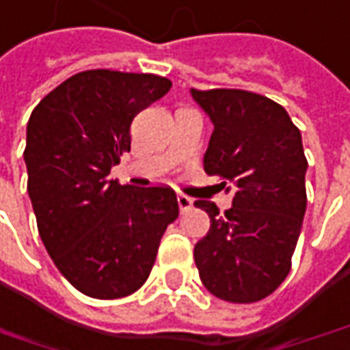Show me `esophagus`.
I'll return each instance as SVG.
<instances>
[{"instance_id":"34e87169","label":"esophagus","mask_w":350,"mask_h":350,"mask_svg":"<svg viewBox=\"0 0 350 350\" xmlns=\"http://www.w3.org/2000/svg\"><path fill=\"white\" fill-rule=\"evenodd\" d=\"M191 205H193V201H191L187 195H178V206H180V211H182V213L189 211Z\"/></svg>"}]
</instances>
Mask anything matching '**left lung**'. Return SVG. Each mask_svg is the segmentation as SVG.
Returning <instances> with one entry per match:
<instances>
[{"label": "left lung", "mask_w": 350, "mask_h": 350, "mask_svg": "<svg viewBox=\"0 0 350 350\" xmlns=\"http://www.w3.org/2000/svg\"><path fill=\"white\" fill-rule=\"evenodd\" d=\"M215 130L203 166L234 191L224 215L195 201L211 218L193 249L201 282L237 305L265 299L282 285L306 211V157L301 132L284 107L245 90H191Z\"/></svg>", "instance_id": "left-lung-1"}]
</instances>
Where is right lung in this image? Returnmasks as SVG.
<instances>
[{
	"mask_svg": "<svg viewBox=\"0 0 350 350\" xmlns=\"http://www.w3.org/2000/svg\"><path fill=\"white\" fill-rule=\"evenodd\" d=\"M170 88L157 75L84 70L30 115L25 163L38 232L59 272L88 297L107 301L137 291L178 218L168 185L109 180L130 151L134 116Z\"/></svg>",
	"mask_w": 350,
	"mask_h": 350,
	"instance_id": "right-lung-1",
	"label": "right lung"
}]
</instances>
